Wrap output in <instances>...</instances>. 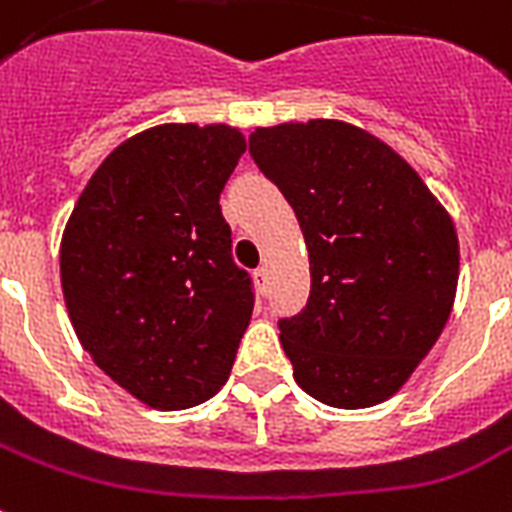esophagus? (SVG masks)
Listing matches in <instances>:
<instances>
[{
    "mask_svg": "<svg viewBox=\"0 0 512 512\" xmlns=\"http://www.w3.org/2000/svg\"><path fill=\"white\" fill-rule=\"evenodd\" d=\"M255 281H257V286H260V292H268V281H270L268 268H257L255 270Z\"/></svg>",
    "mask_w": 512,
    "mask_h": 512,
    "instance_id": "34e87169",
    "label": "esophagus"
}]
</instances>
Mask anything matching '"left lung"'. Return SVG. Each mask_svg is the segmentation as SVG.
I'll use <instances>...</instances> for the list:
<instances>
[{"mask_svg": "<svg viewBox=\"0 0 512 512\" xmlns=\"http://www.w3.org/2000/svg\"><path fill=\"white\" fill-rule=\"evenodd\" d=\"M249 155L294 207L310 299L278 321L294 381L323 405L389 400L429 355L458 292V231L389 144L344 120L255 128Z\"/></svg>", "mask_w": 512, "mask_h": 512, "instance_id": "left-lung-1", "label": "left lung"}]
</instances>
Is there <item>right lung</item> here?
Masks as SVG:
<instances>
[{"label": "right lung", "instance_id": "add662e5", "mask_svg": "<svg viewBox=\"0 0 512 512\" xmlns=\"http://www.w3.org/2000/svg\"><path fill=\"white\" fill-rule=\"evenodd\" d=\"M244 149L226 123L147 128L102 160L62 231V297L78 342L155 410L218 394L252 318L218 205Z\"/></svg>", "mask_w": 512, "mask_h": 512}]
</instances>
